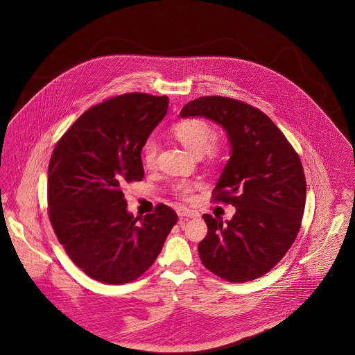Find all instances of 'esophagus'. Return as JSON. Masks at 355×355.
Masks as SVG:
<instances>
[{"instance_id": "esophagus-1", "label": "esophagus", "mask_w": 355, "mask_h": 355, "mask_svg": "<svg viewBox=\"0 0 355 355\" xmlns=\"http://www.w3.org/2000/svg\"><path fill=\"white\" fill-rule=\"evenodd\" d=\"M177 213H178V216H180L181 218H197V217H200V213H198V211L190 210V209H186V207H180V209L177 210Z\"/></svg>"}]
</instances>
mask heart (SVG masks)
<instances>
[{"label": "heart", "instance_id": "1", "mask_svg": "<svg viewBox=\"0 0 355 355\" xmlns=\"http://www.w3.org/2000/svg\"><path fill=\"white\" fill-rule=\"evenodd\" d=\"M173 135L178 139V142L185 148L186 150L200 157L203 153L207 152L211 157L220 155V146L211 145L214 139V130L209 122L205 119H191L178 122L173 126ZM158 153V144L154 138H149L142 149V162L148 169L155 166ZM180 196L187 197L191 191V186L181 184L177 187Z\"/></svg>", "mask_w": 355, "mask_h": 355}]
</instances>
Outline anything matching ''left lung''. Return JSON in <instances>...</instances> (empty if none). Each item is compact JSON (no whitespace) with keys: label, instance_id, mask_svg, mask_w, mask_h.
Masks as SVG:
<instances>
[{"label":"left lung","instance_id":"8db88e82","mask_svg":"<svg viewBox=\"0 0 355 355\" xmlns=\"http://www.w3.org/2000/svg\"><path fill=\"white\" fill-rule=\"evenodd\" d=\"M180 116L222 126L230 158L214 187L216 202L232 203L230 220L203 214L207 236L198 243L206 269L229 282L262 277L287 253L301 227L306 180L298 154L263 112L227 97H200Z\"/></svg>","mask_w":355,"mask_h":355}]
</instances>
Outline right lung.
Wrapping results in <instances>:
<instances>
[{
  "instance_id": "right-lung-1",
  "label": "right lung",
  "mask_w": 355,
  "mask_h": 355,
  "mask_svg": "<svg viewBox=\"0 0 355 355\" xmlns=\"http://www.w3.org/2000/svg\"><path fill=\"white\" fill-rule=\"evenodd\" d=\"M169 98L128 93L77 119L53 150L48 205L54 233L90 278L122 285L148 270L177 223L159 203L144 218L128 211L123 186L142 181V148L168 113Z\"/></svg>"
}]
</instances>
